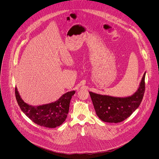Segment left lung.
Segmentation results:
<instances>
[{
    "label": "left lung",
    "mask_w": 159,
    "mask_h": 159,
    "mask_svg": "<svg viewBox=\"0 0 159 159\" xmlns=\"http://www.w3.org/2000/svg\"><path fill=\"white\" fill-rule=\"evenodd\" d=\"M144 73L139 89L126 98H115L89 92L98 116L107 123H120L128 118L140 106L145 90Z\"/></svg>",
    "instance_id": "obj_1"
}]
</instances>
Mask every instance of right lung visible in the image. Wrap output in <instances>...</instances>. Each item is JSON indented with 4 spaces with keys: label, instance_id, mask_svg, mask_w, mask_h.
Segmentation results:
<instances>
[{
    "label": "right lung",
    "instance_id": "right-lung-1",
    "mask_svg": "<svg viewBox=\"0 0 159 159\" xmlns=\"http://www.w3.org/2000/svg\"><path fill=\"white\" fill-rule=\"evenodd\" d=\"M75 93L74 90L68 92L58 100L50 104L32 106L22 101L17 87L15 88L16 98L22 111L36 125L52 128L59 126L65 121L71 98Z\"/></svg>",
    "mask_w": 159,
    "mask_h": 159
}]
</instances>
